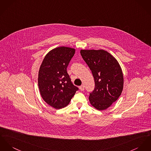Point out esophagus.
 I'll return each mask as SVG.
<instances>
[{
    "label": "esophagus",
    "instance_id": "1",
    "mask_svg": "<svg viewBox=\"0 0 151 151\" xmlns=\"http://www.w3.org/2000/svg\"><path fill=\"white\" fill-rule=\"evenodd\" d=\"M79 89L81 90V91H83L84 90V87L83 85H82L81 86L79 87Z\"/></svg>",
    "mask_w": 151,
    "mask_h": 151
}]
</instances>
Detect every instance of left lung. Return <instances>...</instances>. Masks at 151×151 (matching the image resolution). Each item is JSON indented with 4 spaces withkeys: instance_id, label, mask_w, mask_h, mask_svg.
I'll return each instance as SVG.
<instances>
[{
    "instance_id": "1",
    "label": "left lung",
    "mask_w": 151,
    "mask_h": 151,
    "mask_svg": "<svg viewBox=\"0 0 151 151\" xmlns=\"http://www.w3.org/2000/svg\"><path fill=\"white\" fill-rule=\"evenodd\" d=\"M81 54L92 72L95 84L89 96L90 104L98 110H106L122 91L124 76L121 66L116 58L104 49H81Z\"/></svg>"
}]
</instances>
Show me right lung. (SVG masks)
<instances>
[{
	"mask_svg": "<svg viewBox=\"0 0 151 151\" xmlns=\"http://www.w3.org/2000/svg\"><path fill=\"white\" fill-rule=\"evenodd\" d=\"M75 53V49L72 47L54 48L47 53L40 66L38 78L40 92L44 101L56 109L66 107L78 90L67 72Z\"/></svg>",
	"mask_w": 151,
	"mask_h": 151,
	"instance_id": "1",
	"label": "right lung"
}]
</instances>
